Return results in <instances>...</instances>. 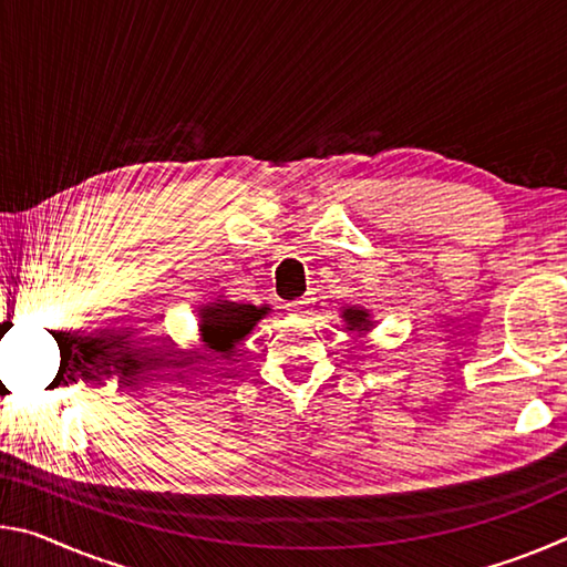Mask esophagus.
Returning <instances> with one entry per match:
<instances>
[{
    "instance_id": "esophagus-1",
    "label": "esophagus",
    "mask_w": 567,
    "mask_h": 567,
    "mask_svg": "<svg viewBox=\"0 0 567 567\" xmlns=\"http://www.w3.org/2000/svg\"><path fill=\"white\" fill-rule=\"evenodd\" d=\"M307 307V300H297V302H292L290 305V312H295V315H300L302 310Z\"/></svg>"
}]
</instances>
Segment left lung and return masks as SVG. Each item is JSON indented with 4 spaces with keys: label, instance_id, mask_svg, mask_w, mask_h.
Wrapping results in <instances>:
<instances>
[{
    "label": "left lung",
    "instance_id": "left-lung-1",
    "mask_svg": "<svg viewBox=\"0 0 567 567\" xmlns=\"http://www.w3.org/2000/svg\"><path fill=\"white\" fill-rule=\"evenodd\" d=\"M342 320L348 322V330L354 332H368L370 330V312L362 310V307H348V310H342Z\"/></svg>",
    "mask_w": 567,
    "mask_h": 567
}]
</instances>
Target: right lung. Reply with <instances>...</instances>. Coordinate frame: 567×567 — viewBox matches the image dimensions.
<instances>
[{
  "label": "right lung",
  "mask_w": 567,
  "mask_h": 567,
  "mask_svg": "<svg viewBox=\"0 0 567 567\" xmlns=\"http://www.w3.org/2000/svg\"><path fill=\"white\" fill-rule=\"evenodd\" d=\"M270 312L267 305H245V302H229V300H215L199 307V342L205 350L219 352L223 358H229L235 348L243 342L257 322ZM175 352V350H172ZM175 354H182L179 350Z\"/></svg>",
  "instance_id": "add662e5"
}]
</instances>
